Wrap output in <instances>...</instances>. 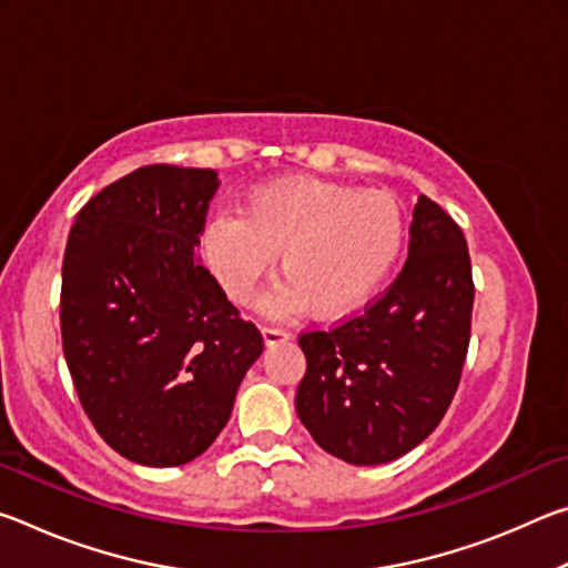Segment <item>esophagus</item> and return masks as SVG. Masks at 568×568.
<instances>
[{"label":"esophagus","instance_id":"34e87169","mask_svg":"<svg viewBox=\"0 0 568 568\" xmlns=\"http://www.w3.org/2000/svg\"><path fill=\"white\" fill-rule=\"evenodd\" d=\"M291 338V333H287L285 328H273V325H263V341L265 345H275L281 341H287Z\"/></svg>","mask_w":568,"mask_h":568}]
</instances>
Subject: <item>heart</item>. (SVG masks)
Wrapping results in <instances>:
<instances>
[{
	"label": "heart",
	"mask_w": 568,
	"mask_h": 568,
	"mask_svg": "<svg viewBox=\"0 0 568 568\" xmlns=\"http://www.w3.org/2000/svg\"><path fill=\"white\" fill-rule=\"evenodd\" d=\"M403 243L406 213L388 192L293 178L250 192L240 215L210 220L203 255L230 301L247 303L277 253L285 281L267 293V311L341 318L376 295Z\"/></svg>",
	"instance_id": "obj_1"
}]
</instances>
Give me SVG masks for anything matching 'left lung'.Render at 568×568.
I'll return each instance as SVG.
<instances>
[{
  "label": "left lung",
  "instance_id": "obj_1",
  "mask_svg": "<svg viewBox=\"0 0 568 568\" xmlns=\"http://www.w3.org/2000/svg\"><path fill=\"white\" fill-rule=\"evenodd\" d=\"M474 277L466 237L420 195L408 261L386 291L328 331H303L295 410L323 450L378 466L434 434L460 383Z\"/></svg>",
  "mask_w": 568,
  "mask_h": 568
}]
</instances>
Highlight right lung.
Masks as SVG:
<instances>
[{"instance_id":"1","label":"right lung","mask_w":568,"mask_h":568,"mask_svg":"<svg viewBox=\"0 0 568 568\" xmlns=\"http://www.w3.org/2000/svg\"><path fill=\"white\" fill-rule=\"evenodd\" d=\"M215 170L145 165L98 192L62 261V351L92 426L142 466H182L217 438L263 335L195 247Z\"/></svg>"}]
</instances>
